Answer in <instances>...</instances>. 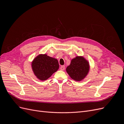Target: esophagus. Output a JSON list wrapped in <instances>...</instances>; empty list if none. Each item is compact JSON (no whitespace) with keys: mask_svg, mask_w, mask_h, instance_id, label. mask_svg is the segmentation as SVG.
Instances as JSON below:
<instances>
[{"mask_svg":"<svg viewBox=\"0 0 124 124\" xmlns=\"http://www.w3.org/2000/svg\"><path fill=\"white\" fill-rule=\"evenodd\" d=\"M65 69V66H62L61 67H60V69H61L62 71L64 70Z\"/></svg>","mask_w":124,"mask_h":124,"instance_id":"34e87169","label":"esophagus"}]
</instances>
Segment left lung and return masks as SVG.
Wrapping results in <instances>:
<instances>
[{"instance_id":"8db88e82","label":"left lung","mask_w":124,"mask_h":124,"mask_svg":"<svg viewBox=\"0 0 124 124\" xmlns=\"http://www.w3.org/2000/svg\"><path fill=\"white\" fill-rule=\"evenodd\" d=\"M89 70V62L82 56H77L71 61L67 67L66 71L71 78L81 81L87 76Z\"/></svg>"}]
</instances>
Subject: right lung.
Returning a JSON list of instances; mask_svg holds the SVG:
<instances>
[{
  "instance_id": "obj_1",
  "label": "right lung",
  "mask_w": 124,
  "mask_h": 124,
  "mask_svg": "<svg viewBox=\"0 0 124 124\" xmlns=\"http://www.w3.org/2000/svg\"><path fill=\"white\" fill-rule=\"evenodd\" d=\"M31 67L33 73L39 80L48 79L59 69L57 59L50 57L46 54H40L33 60Z\"/></svg>"
}]
</instances>
